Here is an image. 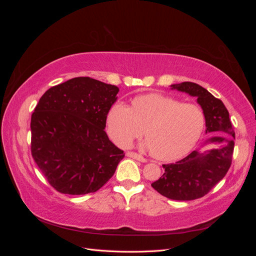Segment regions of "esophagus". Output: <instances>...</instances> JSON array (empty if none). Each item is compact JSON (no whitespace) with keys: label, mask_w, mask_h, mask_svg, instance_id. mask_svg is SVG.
Wrapping results in <instances>:
<instances>
[{"label":"esophagus","mask_w":256,"mask_h":256,"mask_svg":"<svg viewBox=\"0 0 256 256\" xmlns=\"http://www.w3.org/2000/svg\"><path fill=\"white\" fill-rule=\"evenodd\" d=\"M126 156H127V157H130V158H134V159H136V160H138V161L146 162V159H145L143 156H141V154H136V152H126Z\"/></svg>","instance_id":"obj_1"}]
</instances>
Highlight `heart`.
Returning a JSON list of instances; mask_svg holds the SVG:
<instances>
[{
	"mask_svg": "<svg viewBox=\"0 0 256 256\" xmlns=\"http://www.w3.org/2000/svg\"><path fill=\"white\" fill-rule=\"evenodd\" d=\"M205 124L200 106L157 92L134 97L131 108L116 102L106 115L108 134L116 144L128 146L144 128L142 147L162 161L186 156L202 136Z\"/></svg>",
	"mask_w": 256,
	"mask_h": 256,
	"instance_id": "heart-1",
	"label": "heart"
}]
</instances>
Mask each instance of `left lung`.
Segmentation results:
<instances>
[{"mask_svg":"<svg viewBox=\"0 0 256 256\" xmlns=\"http://www.w3.org/2000/svg\"><path fill=\"white\" fill-rule=\"evenodd\" d=\"M171 88L196 97L205 113L206 134H216L206 143L218 146L206 152L193 150L176 164H164V175L154 182L152 187L168 198L191 200L207 194L228 173L233 157L235 132L226 106L206 88L193 82L172 84Z\"/></svg>","mask_w":256,"mask_h":256,"instance_id":"obj_1","label":"left lung"}]
</instances>
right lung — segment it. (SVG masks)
Returning <instances> with one entry per match:
<instances>
[{"label":"right lung","mask_w":256,"mask_h":256,"mask_svg":"<svg viewBox=\"0 0 256 256\" xmlns=\"http://www.w3.org/2000/svg\"><path fill=\"white\" fill-rule=\"evenodd\" d=\"M118 90L78 76L49 88L40 99L30 118V150L56 191L72 196L96 192L125 157L104 130Z\"/></svg>","instance_id":"add662e5"}]
</instances>
